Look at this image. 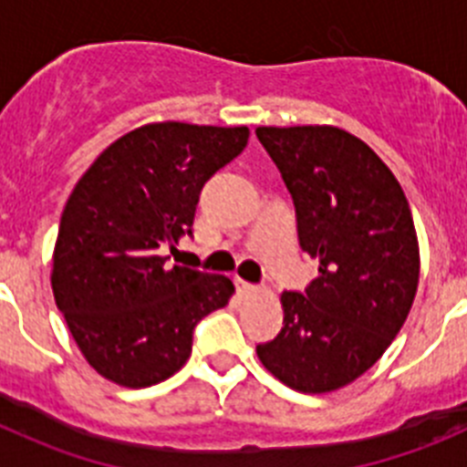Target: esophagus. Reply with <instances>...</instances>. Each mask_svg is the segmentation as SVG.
Masks as SVG:
<instances>
[{"label":"esophagus","mask_w":467,"mask_h":467,"mask_svg":"<svg viewBox=\"0 0 467 467\" xmlns=\"http://www.w3.org/2000/svg\"><path fill=\"white\" fill-rule=\"evenodd\" d=\"M236 290L241 292V295H253L254 285H250V283H245V280L236 278Z\"/></svg>","instance_id":"esophagus-1"}]
</instances>
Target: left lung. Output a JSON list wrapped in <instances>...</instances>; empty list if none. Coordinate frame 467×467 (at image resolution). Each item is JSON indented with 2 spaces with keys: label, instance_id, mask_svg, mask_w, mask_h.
<instances>
[{
  "label": "left lung",
  "instance_id": "1",
  "mask_svg": "<svg viewBox=\"0 0 467 467\" xmlns=\"http://www.w3.org/2000/svg\"><path fill=\"white\" fill-rule=\"evenodd\" d=\"M295 201L304 253L320 262L283 292V329L262 365L301 393L356 381L398 337L419 285V241L402 187L356 135L334 126L254 130Z\"/></svg>",
  "mask_w": 467,
  "mask_h": 467
}]
</instances>
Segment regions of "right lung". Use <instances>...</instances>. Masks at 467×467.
I'll return each mask as SVG.
<instances>
[{"label": "right lung", "instance_id": "1", "mask_svg": "<svg viewBox=\"0 0 467 467\" xmlns=\"http://www.w3.org/2000/svg\"><path fill=\"white\" fill-rule=\"evenodd\" d=\"M247 138L245 126L150 123L111 142L67 198L53 296L88 365L109 381H166L192 356L193 327L229 304L226 275L168 266L161 250L192 236L198 193Z\"/></svg>", "mask_w": 467, "mask_h": 467}]
</instances>
